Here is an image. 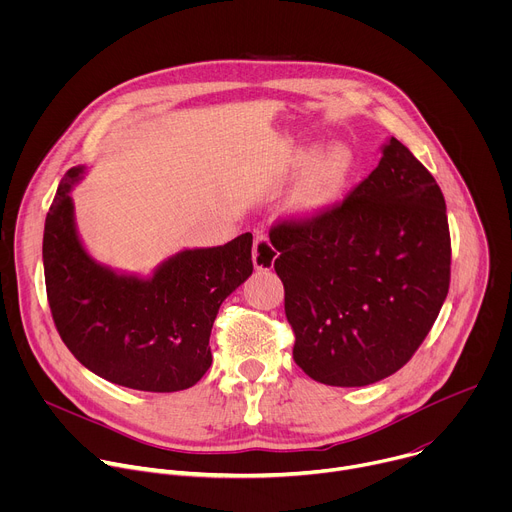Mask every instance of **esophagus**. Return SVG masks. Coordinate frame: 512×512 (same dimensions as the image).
Returning <instances> with one entry per match:
<instances>
[{"mask_svg": "<svg viewBox=\"0 0 512 512\" xmlns=\"http://www.w3.org/2000/svg\"><path fill=\"white\" fill-rule=\"evenodd\" d=\"M277 259V251L267 239V235H257L253 243V265L257 271H267L273 267Z\"/></svg>", "mask_w": 512, "mask_h": 512, "instance_id": "1", "label": "esophagus"}]
</instances>
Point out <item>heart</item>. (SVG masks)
Here are the masks:
<instances>
[{"instance_id":"b5f03b06","label":"heart","mask_w":512,"mask_h":512,"mask_svg":"<svg viewBox=\"0 0 512 512\" xmlns=\"http://www.w3.org/2000/svg\"><path fill=\"white\" fill-rule=\"evenodd\" d=\"M312 159L308 170L302 174V178L294 184L289 192L287 206L291 212L310 216L320 210H324L342 190L348 172H350V154L340 143H330L312 156V154H300L296 164L304 166Z\"/></svg>"}]
</instances>
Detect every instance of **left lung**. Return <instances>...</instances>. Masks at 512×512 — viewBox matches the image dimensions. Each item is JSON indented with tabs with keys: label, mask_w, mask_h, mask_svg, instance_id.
Returning <instances> with one entry per match:
<instances>
[{
	"label": "left lung",
	"mask_w": 512,
	"mask_h": 512,
	"mask_svg": "<svg viewBox=\"0 0 512 512\" xmlns=\"http://www.w3.org/2000/svg\"><path fill=\"white\" fill-rule=\"evenodd\" d=\"M350 196L269 239L294 328V360L318 383L364 387L397 373L440 314L450 287L444 194L389 137Z\"/></svg>",
	"instance_id": "left-lung-1"
}]
</instances>
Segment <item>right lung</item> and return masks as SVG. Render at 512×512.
<instances>
[{
	"label": "right lung",
	"mask_w": 512,
	"mask_h": 512,
	"mask_svg": "<svg viewBox=\"0 0 512 512\" xmlns=\"http://www.w3.org/2000/svg\"><path fill=\"white\" fill-rule=\"evenodd\" d=\"M85 174L66 172L44 225L46 294L62 342L91 373L127 389L196 385L212 362L218 308L253 273V235L182 249L150 275L113 269L87 251L77 227L70 192Z\"/></svg>",
	"instance_id": "obj_1"
}]
</instances>
